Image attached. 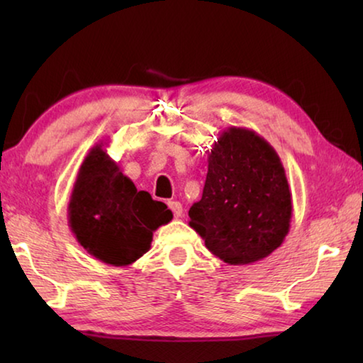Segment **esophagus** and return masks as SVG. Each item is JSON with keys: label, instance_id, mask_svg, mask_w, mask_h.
<instances>
[{"label": "esophagus", "instance_id": "1", "mask_svg": "<svg viewBox=\"0 0 363 363\" xmlns=\"http://www.w3.org/2000/svg\"><path fill=\"white\" fill-rule=\"evenodd\" d=\"M168 206H169V210L173 211L174 218H181L182 216V205L179 203V201H176V200L168 201Z\"/></svg>", "mask_w": 363, "mask_h": 363}]
</instances>
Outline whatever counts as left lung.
<instances>
[{"label": "left lung", "mask_w": 363, "mask_h": 363, "mask_svg": "<svg viewBox=\"0 0 363 363\" xmlns=\"http://www.w3.org/2000/svg\"><path fill=\"white\" fill-rule=\"evenodd\" d=\"M291 192L274 147L247 128L219 134L208 155L201 200L189 225L230 266L261 261L284 243L291 223Z\"/></svg>", "instance_id": "1"}]
</instances>
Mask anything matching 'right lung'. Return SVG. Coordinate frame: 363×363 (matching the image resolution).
I'll return each mask as SVG.
<instances>
[{
  "instance_id": "1",
  "label": "right lung",
  "mask_w": 363,
  "mask_h": 363,
  "mask_svg": "<svg viewBox=\"0 0 363 363\" xmlns=\"http://www.w3.org/2000/svg\"><path fill=\"white\" fill-rule=\"evenodd\" d=\"M69 225L91 256L110 266H130L150 250L160 225L173 213L138 190L108 157L104 143L84 157L69 201Z\"/></svg>"
}]
</instances>
